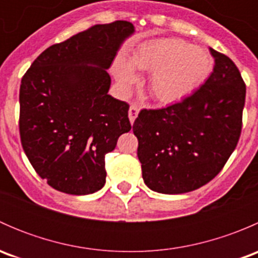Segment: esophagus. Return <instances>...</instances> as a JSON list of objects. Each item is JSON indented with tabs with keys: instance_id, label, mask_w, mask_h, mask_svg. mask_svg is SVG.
Masks as SVG:
<instances>
[{
	"instance_id": "esophagus-1",
	"label": "esophagus",
	"mask_w": 258,
	"mask_h": 258,
	"mask_svg": "<svg viewBox=\"0 0 258 258\" xmlns=\"http://www.w3.org/2000/svg\"><path fill=\"white\" fill-rule=\"evenodd\" d=\"M139 106L136 105H131L130 106V110H128V117H130V121H131V123H134L135 119H136L137 114H139Z\"/></svg>"
}]
</instances>
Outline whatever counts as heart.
I'll return each mask as SVG.
<instances>
[{"label":"heart","mask_w":258,"mask_h":258,"mask_svg":"<svg viewBox=\"0 0 258 258\" xmlns=\"http://www.w3.org/2000/svg\"><path fill=\"white\" fill-rule=\"evenodd\" d=\"M152 71L148 87L161 103H173L191 95L209 77L213 59L206 49L179 38H161L144 43L132 54L131 64L118 59L114 75L124 90L137 80L134 68Z\"/></svg>","instance_id":"b5f03b06"}]
</instances>
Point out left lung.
Segmentation results:
<instances>
[{"mask_svg": "<svg viewBox=\"0 0 258 258\" xmlns=\"http://www.w3.org/2000/svg\"><path fill=\"white\" fill-rule=\"evenodd\" d=\"M210 52L215 66L204 85L165 108H144L135 119L142 177L160 194H184L209 183L240 140L246 85L230 57Z\"/></svg>", "mask_w": 258, "mask_h": 258, "instance_id": "left-lung-1", "label": "left lung"}]
</instances>
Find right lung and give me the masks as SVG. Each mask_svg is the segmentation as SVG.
Segmentation results:
<instances>
[{
  "label": "right lung",
  "mask_w": 258,
  "mask_h": 258,
  "mask_svg": "<svg viewBox=\"0 0 258 258\" xmlns=\"http://www.w3.org/2000/svg\"><path fill=\"white\" fill-rule=\"evenodd\" d=\"M134 31L127 21L91 26L49 46L23 75L21 144L37 175L57 191L88 195L105 184L106 153L131 130L130 105L108 95L106 70Z\"/></svg>",
  "instance_id": "right-lung-1"
}]
</instances>
